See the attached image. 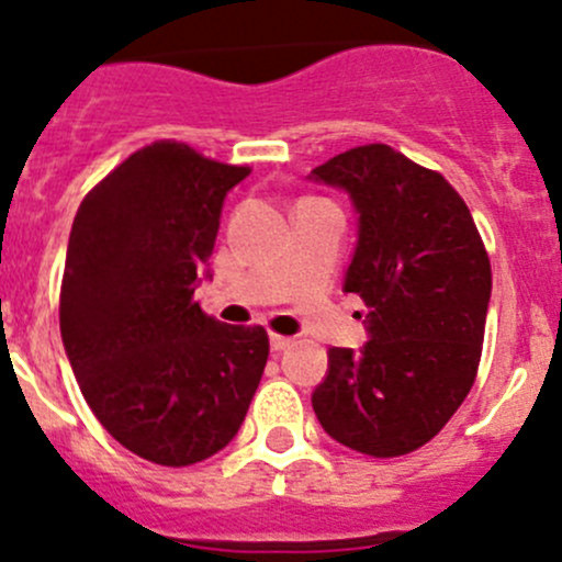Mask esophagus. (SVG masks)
I'll return each mask as SVG.
<instances>
[{
  "instance_id": "34e87169",
  "label": "esophagus",
  "mask_w": 562,
  "mask_h": 562,
  "mask_svg": "<svg viewBox=\"0 0 562 562\" xmlns=\"http://www.w3.org/2000/svg\"><path fill=\"white\" fill-rule=\"evenodd\" d=\"M269 345H271V350H274V353H282V350L291 348L293 337H280V334H271Z\"/></svg>"
}]
</instances>
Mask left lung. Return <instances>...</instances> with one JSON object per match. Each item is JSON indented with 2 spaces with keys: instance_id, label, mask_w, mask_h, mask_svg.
Masks as SVG:
<instances>
[{
  "instance_id": "left-lung-1",
  "label": "left lung",
  "mask_w": 562,
  "mask_h": 562,
  "mask_svg": "<svg viewBox=\"0 0 562 562\" xmlns=\"http://www.w3.org/2000/svg\"><path fill=\"white\" fill-rule=\"evenodd\" d=\"M307 179L356 212L345 293L370 313L359 350H328L313 411L337 443L370 457L416 451L446 427L475 381L492 271L459 192L386 144L356 146Z\"/></svg>"
}]
</instances>
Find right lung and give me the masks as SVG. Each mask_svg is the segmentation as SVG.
<instances>
[{
	"instance_id": "add662e5",
	"label": "right lung",
	"mask_w": 562,
	"mask_h": 562,
	"mask_svg": "<svg viewBox=\"0 0 562 562\" xmlns=\"http://www.w3.org/2000/svg\"><path fill=\"white\" fill-rule=\"evenodd\" d=\"M247 173L157 140L113 168L72 220L65 353L100 424L149 462L184 468L225 449L263 375V328L220 323L195 302L225 198Z\"/></svg>"
}]
</instances>
